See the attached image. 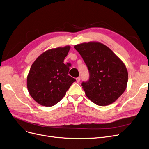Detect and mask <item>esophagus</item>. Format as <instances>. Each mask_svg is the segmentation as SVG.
<instances>
[{
	"label": "esophagus",
	"mask_w": 149,
	"mask_h": 149,
	"mask_svg": "<svg viewBox=\"0 0 149 149\" xmlns=\"http://www.w3.org/2000/svg\"><path fill=\"white\" fill-rule=\"evenodd\" d=\"M76 81H77V83H79V82L80 81V77H77V78L76 79Z\"/></svg>",
	"instance_id": "34e87169"
}]
</instances>
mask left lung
Listing matches in <instances>:
<instances>
[{
	"label": "left lung",
	"instance_id": "1",
	"mask_svg": "<svg viewBox=\"0 0 149 149\" xmlns=\"http://www.w3.org/2000/svg\"><path fill=\"white\" fill-rule=\"evenodd\" d=\"M89 72V79L83 82L87 97L99 106L110 105L124 93L128 82L125 64L103 44L91 41L77 44Z\"/></svg>",
	"mask_w": 149,
	"mask_h": 149
}]
</instances>
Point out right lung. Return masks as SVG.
Returning a JSON list of instances; mask_svg holds the SVG:
<instances>
[{
    "instance_id": "1",
    "label": "right lung",
    "mask_w": 149,
    "mask_h": 149,
    "mask_svg": "<svg viewBox=\"0 0 149 149\" xmlns=\"http://www.w3.org/2000/svg\"><path fill=\"white\" fill-rule=\"evenodd\" d=\"M70 49L66 46L47 50L32 64L27 75V86L31 97L40 105H55L75 81L68 75L69 68L63 63Z\"/></svg>"
}]
</instances>
